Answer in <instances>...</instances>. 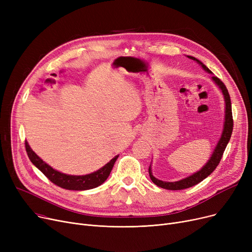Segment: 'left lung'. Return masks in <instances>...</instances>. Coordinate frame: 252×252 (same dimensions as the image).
I'll return each mask as SVG.
<instances>
[{
  "instance_id": "left-lung-1",
  "label": "left lung",
  "mask_w": 252,
  "mask_h": 252,
  "mask_svg": "<svg viewBox=\"0 0 252 252\" xmlns=\"http://www.w3.org/2000/svg\"><path fill=\"white\" fill-rule=\"evenodd\" d=\"M190 59H193L195 61H197L198 63H199L204 70H206L207 72L211 73V71L209 70V68H207L206 66L198 59L192 57V56H188ZM213 79L214 82L220 87V89L221 90L222 94L224 96V101H226V115H224V126H223V130H222V134H221V138L220 139L217 147L213 153V155H211L210 159L208 160V162L201 168V170L197 171V173H195L194 175L184 179V180H181V181H178V182H163V181H160L158 180L156 178L153 177L152 173H151V167L149 166V176H150V179L151 181L156 185V186L158 187H161L163 189H167V190H183V189H187V188H190V187H193L195 186V185L199 184L200 182H202L205 178H207L213 171L217 168V166L219 165L221 157H222V154H223V151L224 149H226L227 145L230 141V138H231V135H232V131H233V126H234V123H233V114H232V105H231V98H230V95H229V92H228V89L227 87L224 86V84L220 81V79L217 76H213Z\"/></svg>"
}]
</instances>
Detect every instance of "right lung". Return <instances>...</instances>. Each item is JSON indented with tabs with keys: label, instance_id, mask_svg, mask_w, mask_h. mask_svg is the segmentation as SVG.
Here are the masks:
<instances>
[{
	"label": "right lung",
	"instance_id": "add662e5",
	"mask_svg": "<svg viewBox=\"0 0 252 252\" xmlns=\"http://www.w3.org/2000/svg\"><path fill=\"white\" fill-rule=\"evenodd\" d=\"M25 150L30 157L31 161L41 170L53 184H55L56 186L66 190L75 191L90 190L100 186V185L103 184L109 177L112 167L118 157V155L115 156L107 164L104 165L102 168H100L99 170L95 171V173L93 174L86 176H69L59 173V171L52 168L50 165L44 162L41 158L31 149L28 142H25Z\"/></svg>",
	"mask_w": 252,
	"mask_h": 252
}]
</instances>
